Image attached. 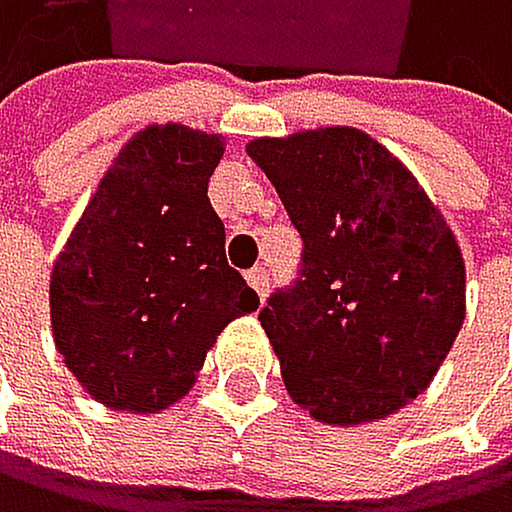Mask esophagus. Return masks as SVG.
<instances>
[{"instance_id": "1", "label": "esophagus", "mask_w": 512, "mask_h": 512, "mask_svg": "<svg viewBox=\"0 0 512 512\" xmlns=\"http://www.w3.org/2000/svg\"><path fill=\"white\" fill-rule=\"evenodd\" d=\"M245 280H248V286L264 299V295H267V286H270V273H267L264 267H251V270L245 273Z\"/></svg>"}]
</instances>
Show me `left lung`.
I'll return each mask as SVG.
<instances>
[{"instance_id": "obj_1", "label": "left lung", "mask_w": 512, "mask_h": 512, "mask_svg": "<svg viewBox=\"0 0 512 512\" xmlns=\"http://www.w3.org/2000/svg\"><path fill=\"white\" fill-rule=\"evenodd\" d=\"M245 150L305 245L295 286L258 314L289 396L340 428L393 415L434 381L466 318V264L444 213L359 128Z\"/></svg>"}]
</instances>
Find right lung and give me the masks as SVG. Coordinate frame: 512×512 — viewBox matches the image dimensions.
Segmentation results:
<instances>
[{"instance_id": "right-lung-1", "label": "right lung", "mask_w": 512, "mask_h": 512, "mask_svg": "<svg viewBox=\"0 0 512 512\" xmlns=\"http://www.w3.org/2000/svg\"><path fill=\"white\" fill-rule=\"evenodd\" d=\"M223 135L147 125L100 179L49 277L65 368L116 412H160L191 390L223 327L261 299L226 264L207 182Z\"/></svg>"}]
</instances>
